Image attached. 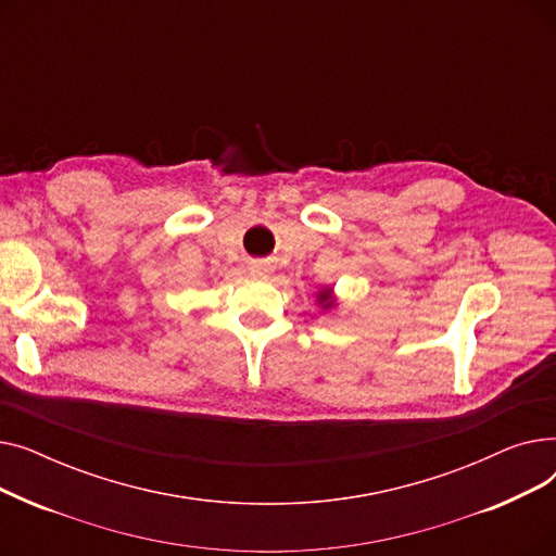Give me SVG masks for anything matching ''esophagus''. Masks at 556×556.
Here are the masks:
<instances>
[{
    "label": "esophagus",
    "instance_id": "1",
    "mask_svg": "<svg viewBox=\"0 0 556 556\" xmlns=\"http://www.w3.org/2000/svg\"><path fill=\"white\" fill-rule=\"evenodd\" d=\"M250 270H252V273L263 275V273H268V270H270V266H268L266 261H252V263H250Z\"/></svg>",
    "mask_w": 556,
    "mask_h": 556
}]
</instances>
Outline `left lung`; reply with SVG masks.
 Instances as JSON below:
<instances>
[{
	"label": "left lung",
	"instance_id": "8db88e82",
	"mask_svg": "<svg viewBox=\"0 0 556 556\" xmlns=\"http://www.w3.org/2000/svg\"><path fill=\"white\" fill-rule=\"evenodd\" d=\"M317 298H319V304H325V308H329V306L333 304V300H331V290H323V293H319Z\"/></svg>",
	"mask_w": 556,
	"mask_h": 556
}]
</instances>
